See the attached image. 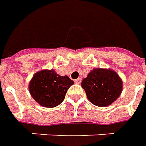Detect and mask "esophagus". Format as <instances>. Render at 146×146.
Wrapping results in <instances>:
<instances>
[{
    "instance_id": "obj_1",
    "label": "esophagus",
    "mask_w": 146,
    "mask_h": 146,
    "mask_svg": "<svg viewBox=\"0 0 146 146\" xmlns=\"http://www.w3.org/2000/svg\"><path fill=\"white\" fill-rule=\"evenodd\" d=\"M81 78H78V79H76L75 80H74V82L76 83V84H80L81 83Z\"/></svg>"
}]
</instances>
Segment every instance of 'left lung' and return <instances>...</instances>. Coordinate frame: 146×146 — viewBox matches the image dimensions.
<instances>
[{"label":"left lung","instance_id":"1","mask_svg":"<svg viewBox=\"0 0 146 146\" xmlns=\"http://www.w3.org/2000/svg\"><path fill=\"white\" fill-rule=\"evenodd\" d=\"M81 86L92 104L103 107L116 101L122 92V80L113 70L95 69L83 80Z\"/></svg>","mask_w":146,"mask_h":146}]
</instances>
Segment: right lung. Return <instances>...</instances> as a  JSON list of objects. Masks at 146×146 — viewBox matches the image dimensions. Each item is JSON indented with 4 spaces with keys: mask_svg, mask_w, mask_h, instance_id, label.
Masks as SVG:
<instances>
[{
    "mask_svg": "<svg viewBox=\"0 0 146 146\" xmlns=\"http://www.w3.org/2000/svg\"><path fill=\"white\" fill-rule=\"evenodd\" d=\"M74 82L67 76H62L53 70H41L34 74L30 83V93L41 106L52 108L63 102L68 89Z\"/></svg>",
    "mask_w": 146,
    "mask_h": 146,
    "instance_id": "1",
    "label": "right lung"
}]
</instances>
